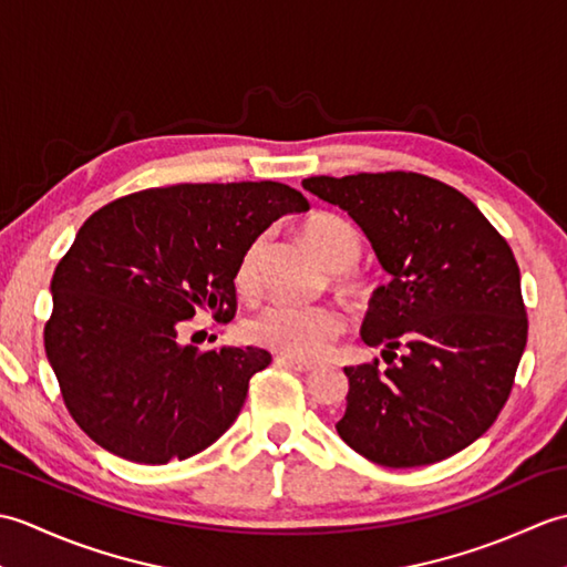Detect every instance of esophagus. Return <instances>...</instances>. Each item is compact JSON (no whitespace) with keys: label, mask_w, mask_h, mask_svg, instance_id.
Masks as SVG:
<instances>
[{"label":"esophagus","mask_w":567,"mask_h":567,"mask_svg":"<svg viewBox=\"0 0 567 567\" xmlns=\"http://www.w3.org/2000/svg\"><path fill=\"white\" fill-rule=\"evenodd\" d=\"M277 365H285L290 370H297V372H315L317 365L315 363H302V360H292V358H285V355H277Z\"/></svg>","instance_id":"1"}]
</instances>
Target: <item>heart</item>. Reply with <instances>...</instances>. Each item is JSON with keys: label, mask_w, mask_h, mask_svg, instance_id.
<instances>
[{"label": "heart", "mask_w": 567, "mask_h": 567, "mask_svg": "<svg viewBox=\"0 0 567 567\" xmlns=\"http://www.w3.org/2000/svg\"><path fill=\"white\" fill-rule=\"evenodd\" d=\"M305 236L317 248L331 270H351L363 252V238L353 224L336 214H315L305 221ZM268 238L258 236L246 248L236 268V285L244 295H256L262 280V262ZM346 321L339 309L327 305L277 302L265 307L248 323V336L258 346L292 360H319L331 351L333 341L343 333Z\"/></svg>", "instance_id": "heart-1"}]
</instances>
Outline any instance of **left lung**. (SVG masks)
<instances>
[{
  "label": "left lung",
  "mask_w": 567,
  "mask_h": 567,
  "mask_svg": "<svg viewBox=\"0 0 567 567\" xmlns=\"http://www.w3.org/2000/svg\"><path fill=\"white\" fill-rule=\"evenodd\" d=\"M302 187L348 212L390 275L360 329L390 365L343 368L339 436L384 467L431 465L467 449L495 424L526 348L509 244L465 195L419 173L319 175Z\"/></svg>",
  "instance_id": "obj_1"
}]
</instances>
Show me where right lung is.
<instances>
[{"instance_id":"obj_1","label":"right lung","mask_w":567,"mask_h":567,"mask_svg":"<svg viewBox=\"0 0 567 567\" xmlns=\"http://www.w3.org/2000/svg\"><path fill=\"white\" fill-rule=\"evenodd\" d=\"M280 183L143 189L94 212L58 262L45 355L70 416L104 451L146 465L185 461L221 436L270 365L262 348L179 346V321L236 315V268L285 214Z\"/></svg>"}]
</instances>
